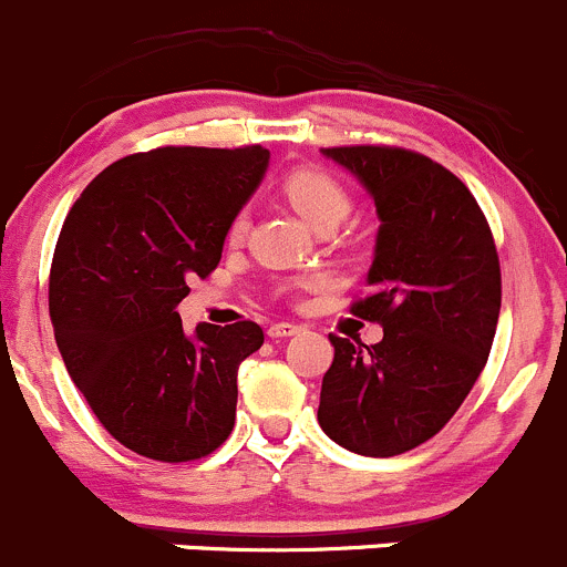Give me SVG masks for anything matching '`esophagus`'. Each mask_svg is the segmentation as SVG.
<instances>
[{"instance_id": "1", "label": "esophagus", "mask_w": 567, "mask_h": 567, "mask_svg": "<svg viewBox=\"0 0 567 567\" xmlns=\"http://www.w3.org/2000/svg\"><path fill=\"white\" fill-rule=\"evenodd\" d=\"M299 329H301V326L282 320V323H271V326H268V337H271V340H282V337L296 334V331H299Z\"/></svg>"}]
</instances>
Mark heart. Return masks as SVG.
<instances>
[{
	"instance_id": "heart-1",
	"label": "heart",
	"mask_w": 567,
	"mask_h": 567,
	"mask_svg": "<svg viewBox=\"0 0 567 567\" xmlns=\"http://www.w3.org/2000/svg\"><path fill=\"white\" fill-rule=\"evenodd\" d=\"M285 197L290 199L296 210L305 216L310 225H326V221H340L342 216L351 210V197H348L346 186L329 175L326 169L318 167H299L293 169L282 183ZM249 230L247 210H238L227 225V238L230 241H241ZM310 285H329V274H318V277L307 279Z\"/></svg>"
}]
</instances>
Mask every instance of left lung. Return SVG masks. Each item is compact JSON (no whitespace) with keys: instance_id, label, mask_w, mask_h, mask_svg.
Returning a JSON list of instances; mask_svg holds the SVG:
<instances>
[{"instance_id":"obj_1","label":"left lung","mask_w":567,"mask_h":567,"mask_svg":"<svg viewBox=\"0 0 567 567\" xmlns=\"http://www.w3.org/2000/svg\"><path fill=\"white\" fill-rule=\"evenodd\" d=\"M323 153L379 210L370 290L351 312L384 326V340L329 334L318 422L351 453L392 458L436 436L483 373L502 307L499 255L474 194L433 158L392 145Z\"/></svg>"}]
</instances>
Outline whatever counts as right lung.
<instances>
[{
  "label": "right lung",
  "instance_id": "obj_1",
  "mask_svg": "<svg viewBox=\"0 0 567 567\" xmlns=\"http://www.w3.org/2000/svg\"><path fill=\"white\" fill-rule=\"evenodd\" d=\"M268 151L167 145L95 177L68 210L49 274V316L73 384L123 447L186 463L236 425L238 364L262 346L255 320L199 323L175 307L221 260L227 225Z\"/></svg>",
  "mask_w": 567,
  "mask_h": 567
}]
</instances>
